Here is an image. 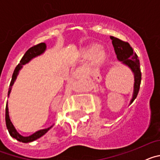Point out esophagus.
Instances as JSON below:
<instances>
[{"instance_id":"1","label":"esophagus","mask_w":160,"mask_h":160,"mask_svg":"<svg viewBox=\"0 0 160 160\" xmlns=\"http://www.w3.org/2000/svg\"><path fill=\"white\" fill-rule=\"evenodd\" d=\"M80 73H81V70H80V69L78 68V69H77V70H74L72 74H73V77H78V75H80Z\"/></svg>"}]
</instances>
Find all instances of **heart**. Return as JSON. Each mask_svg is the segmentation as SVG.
<instances>
[{"mask_svg": "<svg viewBox=\"0 0 160 160\" xmlns=\"http://www.w3.org/2000/svg\"><path fill=\"white\" fill-rule=\"evenodd\" d=\"M85 56H90L91 62L93 64L100 63L105 58V52L102 48L98 47V45H91L83 50Z\"/></svg>", "mask_w": 160, "mask_h": 160, "instance_id": "obj_1", "label": "heart"}]
</instances>
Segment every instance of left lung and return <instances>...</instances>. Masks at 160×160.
I'll return each mask as SVG.
<instances>
[{
    "label": "left lung",
    "instance_id": "obj_1",
    "mask_svg": "<svg viewBox=\"0 0 160 160\" xmlns=\"http://www.w3.org/2000/svg\"><path fill=\"white\" fill-rule=\"evenodd\" d=\"M111 38L118 60L121 61L123 64L129 66L135 73L134 94L131 99V102H133L138 94V90L140 88L141 79H142L139 59L138 58V55L134 51L133 48L130 46V44L128 42H124L114 37H111Z\"/></svg>",
    "mask_w": 160,
    "mask_h": 160
}]
</instances>
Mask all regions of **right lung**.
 Here are the masks:
<instances>
[{
  "instance_id": "right-lung-1",
  "label": "right lung",
  "mask_w": 160,
  "mask_h": 160,
  "mask_svg": "<svg viewBox=\"0 0 160 160\" xmlns=\"http://www.w3.org/2000/svg\"><path fill=\"white\" fill-rule=\"evenodd\" d=\"M45 49H46V44L39 43L38 44V45H35V46L30 47L29 49H28L27 51L25 52V53L24 54L22 58L21 59V61H20V63L16 66V68H15V70H14L13 71V73H12V80H11L10 85H9V88H8V96L9 95V94H10L11 88H12V84L14 83V81L16 80V78L18 74V72H19V70H21V68L22 67V65L27 63L30 59L32 58L36 57V56H38V55L43 53ZM5 122H6L7 129H8V132H9L11 136H12V138H16L17 140L22 142H32V141L36 140V139H38V138H41L42 135H45V134H46L49 130L51 129V128L53 127V126H52V127L47 128V129L40 130V131H37V132H35L34 134H32V135H29V136H27V137L22 136V135H20L19 133L16 131L15 128L13 127L12 122H11L10 118H9V116H8V107H7V105H6V107H5Z\"/></svg>"
}]
</instances>
